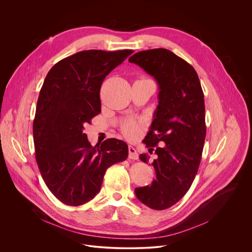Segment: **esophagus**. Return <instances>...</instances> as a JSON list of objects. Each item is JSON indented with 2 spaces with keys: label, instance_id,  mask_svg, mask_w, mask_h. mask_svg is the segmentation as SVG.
Segmentation results:
<instances>
[{
  "label": "esophagus",
  "instance_id": "esophagus-1",
  "mask_svg": "<svg viewBox=\"0 0 252 252\" xmlns=\"http://www.w3.org/2000/svg\"><path fill=\"white\" fill-rule=\"evenodd\" d=\"M128 158L130 159H137L138 158V155L136 150L132 147V146H128Z\"/></svg>",
  "mask_w": 252,
  "mask_h": 252
}]
</instances>
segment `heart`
I'll list each match as a JSON object with an SVG mask.
<instances>
[{
  "label": "heart",
  "instance_id": "obj_1",
  "mask_svg": "<svg viewBox=\"0 0 252 252\" xmlns=\"http://www.w3.org/2000/svg\"><path fill=\"white\" fill-rule=\"evenodd\" d=\"M137 130H138V126H137L136 122H134V121H128L124 126V131L129 137L134 136L136 134Z\"/></svg>",
  "mask_w": 252,
  "mask_h": 252
}]
</instances>
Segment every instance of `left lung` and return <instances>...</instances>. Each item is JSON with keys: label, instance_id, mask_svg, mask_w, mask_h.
<instances>
[{"label": "left lung", "instance_id": "1", "mask_svg": "<svg viewBox=\"0 0 252 252\" xmlns=\"http://www.w3.org/2000/svg\"><path fill=\"white\" fill-rule=\"evenodd\" d=\"M128 62L153 76L159 89L158 105L143 139L150 154L157 155L152 162L156 178L134 192L143 204L162 210L185 196L197 173L206 134L203 92L193 66L166 49L138 52ZM139 158L147 163L150 157L142 154Z\"/></svg>", "mask_w": 252, "mask_h": 252}]
</instances>
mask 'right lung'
<instances>
[{
    "mask_svg": "<svg viewBox=\"0 0 252 252\" xmlns=\"http://www.w3.org/2000/svg\"><path fill=\"white\" fill-rule=\"evenodd\" d=\"M132 53L79 52L58 62L44 81L32 125L35 159L51 192L66 205L92 200L106 169L128 156L126 143L117 138L93 147L84 128L101 111L104 78Z\"/></svg>",
    "mask_w": 252,
    "mask_h": 252,
    "instance_id": "add662e5",
    "label": "right lung"
}]
</instances>
